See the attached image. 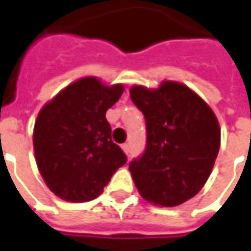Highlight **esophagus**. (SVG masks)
<instances>
[{"label": "esophagus", "mask_w": 251, "mask_h": 251, "mask_svg": "<svg viewBox=\"0 0 251 251\" xmlns=\"http://www.w3.org/2000/svg\"><path fill=\"white\" fill-rule=\"evenodd\" d=\"M122 151L129 156V153H130V145H129V144H124V145H122Z\"/></svg>", "instance_id": "34e87169"}]
</instances>
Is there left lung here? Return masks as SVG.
I'll return each mask as SVG.
<instances>
[{"label":"left lung","instance_id":"left-lung-1","mask_svg":"<svg viewBox=\"0 0 251 251\" xmlns=\"http://www.w3.org/2000/svg\"><path fill=\"white\" fill-rule=\"evenodd\" d=\"M133 103L147 121V148L129 164L142 198L175 207L203 188L221 147L216 115L185 84L164 80L158 88L133 86Z\"/></svg>","mask_w":251,"mask_h":251}]
</instances>
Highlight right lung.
Instances as JSON below:
<instances>
[{
  "label": "right lung",
  "instance_id": "right-lung-1",
  "mask_svg": "<svg viewBox=\"0 0 251 251\" xmlns=\"http://www.w3.org/2000/svg\"><path fill=\"white\" fill-rule=\"evenodd\" d=\"M122 93V84L82 77L40 110L33 129L36 163L47 187L60 199L82 203L98 198L126 164L106 120Z\"/></svg>",
  "mask_w": 251,
  "mask_h": 251
}]
</instances>
